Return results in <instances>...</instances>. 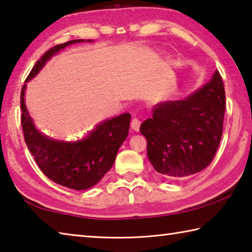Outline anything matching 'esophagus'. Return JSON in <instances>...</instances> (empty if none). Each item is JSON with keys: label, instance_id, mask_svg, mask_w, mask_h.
Instances as JSON below:
<instances>
[{"label": "esophagus", "instance_id": "esophagus-1", "mask_svg": "<svg viewBox=\"0 0 252 252\" xmlns=\"http://www.w3.org/2000/svg\"><path fill=\"white\" fill-rule=\"evenodd\" d=\"M140 126H141V120L139 118H133L132 119V121H131V126H132V129H133L134 131H139L140 130Z\"/></svg>", "mask_w": 252, "mask_h": 252}]
</instances>
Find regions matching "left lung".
Returning <instances> with one entry per match:
<instances>
[{"label":"left lung","mask_w":252,"mask_h":252,"mask_svg":"<svg viewBox=\"0 0 252 252\" xmlns=\"http://www.w3.org/2000/svg\"><path fill=\"white\" fill-rule=\"evenodd\" d=\"M225 86L218 71L185 100L158 103L140 126L154 170L164 177H187L214 159L222 135Z\"/></svg>","instance_id":"obj_1"}]
</instances>
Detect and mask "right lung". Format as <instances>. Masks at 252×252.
Listing matches in <instances>:
<instances>
[{"mask_svg":"<svg viewBox=\"0 0 252 252\" xmlns=\"http://www.w3.org/2000/svg\"><path fill=\"white\" fill-rule=\"evenodd\" d=\"M78 42L84 40H70L48 49L36 62L26 81L37 75L53 55ZM25 87L26 85H23L21 91L22 129L25 143L39 170L49 180L72 189H87L97 184L112 167L119 148L129 134L131 114L125 113L100 123L81 141L74 143L54 141L34 126L24 103Z\"/></svg>","mask_w":252,"mask_h":252,"instance_id":"right-lung-1","label":"right lung"}]
</instances>
